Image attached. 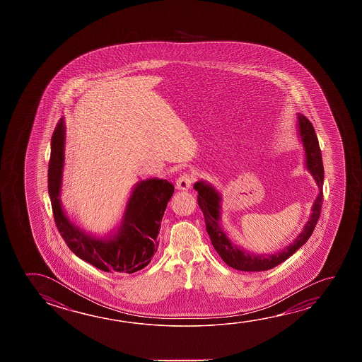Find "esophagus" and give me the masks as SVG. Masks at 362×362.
Returning a JSON list of instances; mask_svg holds the SVG:
<instances>
[{
	"label": "esophagus",
	"instance_id": "34e87169",
	"mask_svg": "<svg viewBox=\"0 0 362 362\" xmlns=\"http://www.w3.org/2000/svg\"><path fill=\"white\" fill-rule=\"evenodd\" d=\"M193 183V175L188 173H183L178 179H177V188L180 190H188Z\"/></svg>",
	"mask_w": 362,
	"mask_h": 362
}]
</instances>
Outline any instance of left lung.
Masks as SVG:
<instances>
[{"label": "left lung", "mask_w": 362, "mask_h": 362, "mask_svg": "<svg viewBox=\"0 0 362 362\" xmlns=\"http://www.w3.org/2000/svg\"><path fill=\"white\" fill-rule=\"evenodd\" d=\"M298 132L300 136V141L305 151V165L310 174L313 175L315 183L320 187V194L314 201L312 207V214L309 217L307 225L304 226L302 233L294 240V243L286 246L285 249L270 254V255H255L245 249L236 246L226 236L222 226L219 223V214H221V196L218 192L214 189L211 184L206 182H197L194 189L198 192V204L201 207L206 230L211 238L214 250L218 252L221 259L225 261L228 267H233L241 272H265L273 267H278L283 261L289 259L296 250L302 247L304 243L308 241L312 236L315 225L320 216V208L323 201V178H325V169L320 154V144L315 135L313 124H310L305 116L298 115Z\"/></svg>", "instance_id": "obj_1"}]
</instances>
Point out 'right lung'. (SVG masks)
I'll list each match as a JSON object with an SVG mask.
<instances>
[{
	"instance_id": "right-lung-1",
	"label": "right lung",
	"mask_w": 362,
	"mask_h": 362,
	"mask_svg": "<svg viewBox=\"0 0 362 362\" xmlns=\"http://www.w3.org/2000/svg\"><path fill=\"white\" fill-rule=\"evenodd\" d=\"M64 121L59 119L52 136L48 188L54 221L73 254L106 273L132 274L141 270L158 251V233L174 185L166 179L141 180L131 193L117 232L107 238L87 235L71 223L60 203L64 165Z\"/></svg>"
}]
</instances>
